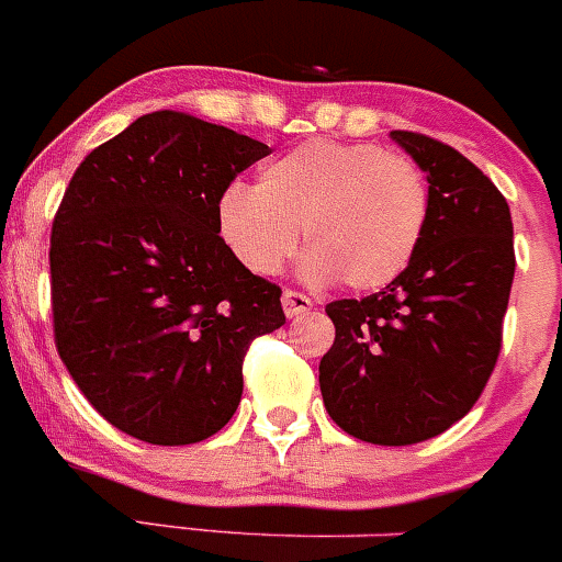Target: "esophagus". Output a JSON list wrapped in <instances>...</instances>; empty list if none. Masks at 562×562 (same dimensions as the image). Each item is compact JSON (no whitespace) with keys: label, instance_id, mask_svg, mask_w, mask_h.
I'll return each instance as SVG.
<instances>
[{"label":"esophagus","instance_id":"esophagus-1","mask_svg":"<svg viewBox=\"0 0 562 562\" xmlns=\"http://www.w3.org/2000/svg\"><path fill=\"white\" fill-rule=\"evenodd\" d=\"M310 307H313V302H310V299L304 296V293H299V291H285V293H282V310H285L288 317L304 315Z\"/></svg>","mask_w":562,"mask_h":562}]
</instances>
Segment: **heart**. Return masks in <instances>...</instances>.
<instances>
[{"mask_svg":"<svg viewBox=\"0 0 562 562\" xmlns=\"http://www.w3.org/2000/svg\"><path fill=\"white\" fill-rule=\"evenodd\" d=\"M427 220L429 187L411 157L328 138L271 160L258 187L234 181L217 198L220 236L247 271L277 274L302 228L304 280L331 285L342 277L356 291L396 280Z\"/></svg>","mask_w":562,"mask_h":562,"instance_id":"b5f03b06","label":"heart"}]
</instances>
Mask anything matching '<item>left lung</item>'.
<instances>
[{"mask_svg":"<svg viewBox=\"0 0 562 562\" xmlns=\"http://www.w3.org/2000/svg\"><path fill=\"white\" fill-rule=\"evenodd\" d=\"M391 138L427 173V231L383 291L326 307L337 334L321 359V394L353 438L411 446L446 432L484 391L517 260L512 212L490 176L422 133Z\"/></svg>","mask_w":562,"mask_h":562,"instance_id":"left-lung-1","label":"left lung"}]
</instances>
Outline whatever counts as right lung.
<instances>
[{
  "label": "right lung",
  "instance_id": "right-lung-1",
  "mask_svg": "<svg viewBox=\"0 0 562 562\" xmlns=\"http://www.w3.org/2000/svg\"><path fill=\"white\" fill-rule=\"evenodd\" d=\"M271 155L181 111L83 157L50 231L56 350L94 411L155 446L212 438L241 402L255 337L285 323L274 282L234 258L217 198Z\"/></svg>",
  "mask_w": 562,
  "mask_h": 562
}]
</instances>
